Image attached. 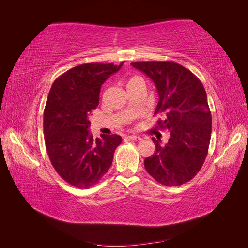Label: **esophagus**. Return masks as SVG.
Listing matches in <instances>:
<instances>
[{
	"label": "esophagus",
	"mask_w": 248,
	"mask_h": 248,
	"mask_svg": "<svg viewBox=\"0 0 248 248\" xmlns=\"http://www.w3.org/2000/svg\"><path fill=\"white\" fill-rule=\"evenodd\" d=\"M126 139L129 140H141V138L137 137V136H128Z\"/></svg>",
	"instance_id": "34e87169"
}]
</instances>
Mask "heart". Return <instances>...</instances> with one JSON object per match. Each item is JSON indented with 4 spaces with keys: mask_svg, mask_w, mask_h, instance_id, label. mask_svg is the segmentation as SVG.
I'll list each match as a JSON object with an SVG mask.
<instances>
[{
    "mask_svg": "<svg viewBox=\"0 0 248 248\" xmlns=\"http://www.w3.org/2000/svg\"><path fill=\"white\" fill-rule=\"evenodd\" d=\"M140 78H138V77H134V78H131L129 80H128V82H127V85L128 84H130V82H132V81H134V80H137V79H139Z\"/></svg>",
    "mask_w": 248,
    "mask_h": 248,
    "instance_id": "1",
    "label": "heart"
}]
</instances>
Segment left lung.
I'll list each match as a JSON object with an SVG mask.
<instances>
[{"instance_id":"8db88e82","label":"left lung","mask_w":248,"mask_h":248,"mask_svg":"<svg viewBox=\"0 0 248 248\" xmlns=\"http://www.w3.org/2000/svg\"><path fill=\"white\" fill-rule=\"evenodd\" d=\"M152 79L159 101L154 115L159 128L170 131L167 144L153 138L155 152L145 159L146 170L157 182L178 186L188 182L202 167L211 139L212 117L201 80L175 62H134Z\"/></svg>"}]
</instances>
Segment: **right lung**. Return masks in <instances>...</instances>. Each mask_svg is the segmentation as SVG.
<instances>
[{
    "label": "right lung",
    "mask_w": 248,
    "mask_h": 248,
    "mask_svg": "<svg viewBox=\"0 0 248 248\" xmlns=\"http://www.w3.org/2000/svg\"><path fill=\"white\" fill-rule=\"evenodd\" d=\"M123 63L73 67L54 81L47 96L43 129L48 157L62 179L79 188H89L106 175L122 141L118 134L94 140L89 117L98 106L102 84Z\"/></svg>",
    "instance_id": "1"
}]
</instances>
